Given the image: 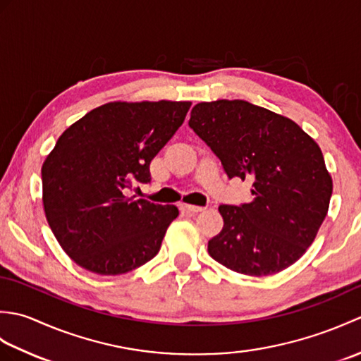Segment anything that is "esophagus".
<instances>
[{
    "label": "esophagus",
    "mask_w": 361,
    "mask_h": 361,
    "mask_svg": "<svg viewBox=\"0 0 361 361\" xmlns=\"http://www.w3.org/2000/svg\"><path fill=\"white\" fill-rule=\"evenodd\" d=\"M180 209L181 211H186V212H202L204 208H202V206H195V204H186V203H183V204H180Z\"/></svg>",
    "instance_id": "obj_1"
}]
</instances>
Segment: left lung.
<instances>
[{"mask_svg": "<svg viewBox=\"0 0 361 361\" xmlns=\"http://www.w3.org/2000/svg\"><path fill=\"white\" fill-rule=\"evenodd\" d=\"M189 127L229 180L252 181L251 203L219 206L225 225L208 242L211 257L248 276L295 264L315 239L332 197L318 144L296 122L239 99L197 104Z\"/></svg>", "mask_w": 361, "mask_h": 361, "instance_id": "obj_1", "label": "left lung"}]
</instances>
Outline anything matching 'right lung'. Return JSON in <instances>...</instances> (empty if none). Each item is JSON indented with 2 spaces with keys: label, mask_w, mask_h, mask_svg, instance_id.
<instances>
[{
  "label": "right lung",
  "mask_w": 361,
  "mask_h": 361,
  "mask_svg": "<svg viewBox=\"0 0 361 361\" xmlns=\"http://www.w3.org/2000/svg\"><path fill=\"white\" fill-rule=\"evenodd\" d=\"M190 102H110L59 137L42 167L43 206L60 247L88 271L116 276L158 255L178 209L130 197Z\"/></svg>",
  "instance_id": "1"
}]
</instances>
